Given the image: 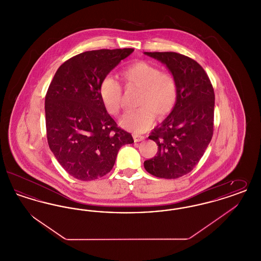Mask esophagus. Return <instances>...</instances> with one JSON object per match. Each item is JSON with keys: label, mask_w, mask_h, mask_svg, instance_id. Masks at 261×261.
I'll return each mask as SVG.
<instances>
[{"label": "esophagus", "mask_w": 261, "mask_h": 261, "mask_svg": "<svg viewBox=\"0 0 261 261\" xmlns=\"http://www.w3.org/2000/svg\"><path fill=\"white\" fill-rule=\"evenodd\" d=\"M133 138H134V142L135 143H138V142H141V141H143L145 138L143 136H138V135H134L133 136Z\"/></svg>", "instance_id": "esophagus-1"}]
</instances>
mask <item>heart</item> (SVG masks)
<instances>
[{"mask_svg":"<svg viewBox=\"0 0 261 261\" xmlns=\"http://www.w3.org/2000/svg\"><path fill=\"white\" fill-rule=\"evenodd\" d=\"M128 87L141 88L138 107L134 112H127L120 118L119 124L126 130L140 134L150 129L155 121L165 118L173 111L178 99V85L173 75L162 72L161 68L149 62H133L122 72ZM99 98L106 111L117 115L122 107V87L115 77L106 76L99 88Z\"/></svg>","mask_w":261,"mask_h":261,"instance_id":"1","label":"heart"}]
</instances>
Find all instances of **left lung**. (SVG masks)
Here are the masks:
<instances>
[{
  "instance_id": "left-lung-1",
  "label": "left lung",
  "mask_w": 261,
  "mask_h": 261,
  "mask_svg": "<svg viewBox=\"0 0 261 261\" xmlns=\"http://www.w3.org/2000/svg\"><path fill=\"white\" fill-rule=\"evenodd\" d=\"M144 54L163 63L178 85L173 111L149 136L159 146L156 155L144 162V166L155 177L176 179L193 170L211 143L214 91L196 61L173 51Z\"/></svg>"
}]
</instances>
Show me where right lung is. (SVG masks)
Returning <instances> with one entry per match:
<instances>
[{
  "instance_id": "add662e5",
  "label": "right lung",
  "mask_w": 261,
  "mask_h": 261,
  "mask_svg": "<svg viewBox=\"0 0 261 261\" xmlns=\"http://www.w3.org/2000/svg\"><path fill=\"white\" fill-rule=\"evenodd\" d=\"M134 49L89 50L63 62L45 99L48 144L63 169L81 181L109 173L119 149L134 143L99 98L101 80Z\"/></svg>"
}]
</instances>
